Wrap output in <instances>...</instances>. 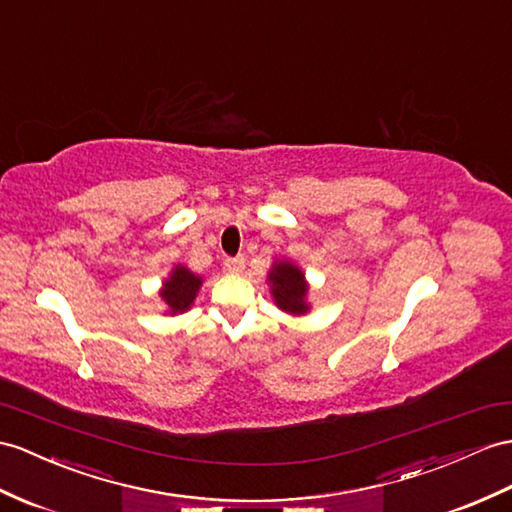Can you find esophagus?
<instances>
[{"mask_svg":"<svg viewBox=\"0 0 512 512\" xmlns=\"http://www.w3.org/2000/svg\"><path fill=\"white\" fill-rule=\"evenodd\" d=\"M226 269L230 273H241L245 269V256H234V258H226Z\"/></svg>","mask_w":512,"mask_h":512,"instance_id":"obj_1","label":"esophagus"}]
</instances>
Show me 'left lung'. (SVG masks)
I'll use <instances>...</instances> for the list:
<instances>
[{
  "label": "left lung",
  "instance_id": "8db88e82",
  "mask_svg": "<svg viewBox=\"0 0 512 512\" xmlns=\"http://www.w3.org/2000/svg\"><path fill=\"white\" fill-rule=\"evenodd\" d=\"M269 286L273 302L280 310L289 315H304L308 313V284L304 273L289 260H276L269 271Z\"/></svg>",
  "mask_w": 512,
  "mask_h": 512
}]
</instances>
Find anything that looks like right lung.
<instances>
[{
    "label": "right lung",
    "mask_w": 512,
    "mask_h": 512,
    "mask_svg": "<svg viewBox=\"0 0 512 512\" xmlns=\"http://www.w3.org/2000/svg\"><path fill=\"white\" fill-rule=\"evenodd\" d=\"M199 286H202V278L195 276L193 271H189L182 265H176L171 271V276L162 282L160 297L162 302L169 306V315H178L189 310L195 302Z\"/></svg>",
    "instance_id": "add662e5"
}]
</instances>
